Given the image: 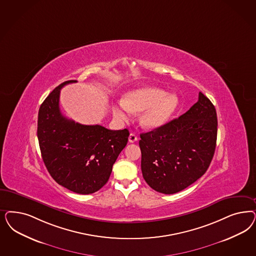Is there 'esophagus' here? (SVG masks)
<instances>
[{
	"instance_id": "34e87169",
	"label": "esophagus",
	"mask_w": 256,
	"mask_h": 256,
	"mask_svg": "<svg viewBox=\"0 0 256 256\" xmlns=\"http://www.w3.org/2000/svg\"><path fill=\"white\" fill-rule=\"evenodd\" d=\"M138 136H136L134 134H130L129 136V142L130 143H134V142H136L138 141Z\"/></svg>"
}]
</instances>
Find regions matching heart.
Here are the masks:
<instances>
[{
  "label": "heart",
  "mask_w": 256,
  "mask_h": 256,
  "mask_svg": "<svg viewBox=\"0 0 256 256\" xmlns=\"http://www.w3.org/2000/svg\"><path fill=\"white\" fill-rule=\"evenodd\" d=\"M179 100L174 94L166 95V91L157 88H145L127 94L124 100L113 106V115L124 120L131 111H141L140 120L147 129H156L170 120L178 106Z\"/></svg>",
  "instance_id": "obj_1"
}]
</instances>
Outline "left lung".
Here are the masks:
<instances>
[{
  "label": "left lung",
  "mask_w": 256,
  "mask_h": 256,
  "mask_svg": "<svg viewBox=\"0 0 256 256\" xmlns=\"http://www.w3.org/2000/svg\"><path fill=\"white\" fill-rule=\"evenodd\" d=\"M216 112L202 92L188 112L152 131L140 134L141 170L157 192L174 194L206 174L214 156Z\"/></svg>",
  "instance_id": "left-lung-1"
}]
</instances>
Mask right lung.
<instances>
[{
	"label": "right lung",
	"mask_w": 256,
	"mask_h": 256,
	"mask_svg": "<svg viewBox=\"0 0 256 256\" xmlns=\"http://www.w3.org/2000/svg\"><path fill=\"white\" fill-rule=\"evenodd\" d=\"M59 84L42 102L38 118V138L42 159L58 184L78 194L100 190L128 142L129 131L109 130L102 125H82L62 115Z\"/></svg>",
	"instance_id": "right-lung-1"
}]
</instances>
